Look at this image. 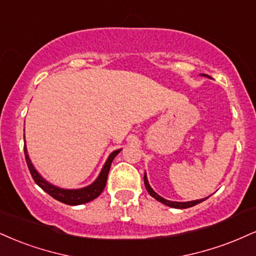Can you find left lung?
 Returning a JSON list of instances; mask_svg holds the SVG:
<instances>
[{
    "instance_id": "obj_1",
    "label": "left lung",
    "mask_w": 256,
    "mask_h": 256,
    "mask_svg": "<svg viewBox=\"0 0 256 256\" xmlns=\"http://www.w3.org/2000/svg\"><path fill=\"white\" fill-rule=\"evenodd\" d=\"M202 76H206V78H210V76L205 75V74H202ZM144 184H146V190H148V192H149V194L152 196V198H155L156 200H158V202H162V204L169 206V208H192V206H194V205H196V204H200V202H204V200L208 199V196H208V198L192 200V202H172V200H167V199L162 198L161 196H158V193H156L155 190H154L152 188V186H150L149 181H148L146 173H144Z\"/></svg>"
}]
</instances>
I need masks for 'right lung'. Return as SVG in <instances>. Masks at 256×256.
Wrapping results in <instances>:
<instances>
[{
  "instance_id": "1",
  "label": "right lung",
  "mask_w": 256,
  "mask_h": 256,
  "mask_svg": "<svg viewBox=\"0 0 256 256\" xmlns=\"http://www.w3.org/2000/svg\"><path fill=\"white\" fill-rule=\"evenodd\" d=\"M24 158H26L27 166H28L30 173L32 175L33 180L36 181V184H38L42 190H45L48 194H50L52 198H54L60 202H64V204L66 205L86 204V202H92V200H94L95 198H98V196L102 193L104 186H106L107 176H108V172L113 160H114L116 156L118 155L120 152H122V149H118L110 154V156L107 158L106 162H104V164L102 166V169H101V172L98 173V178H95L90 184H88V186L86 187H82V188L68 190V188H62V187H58L56 184L48 182L46 178H42V175L39 174V172L36 170L34 166H33L32 161H30L28 152H27L26 143H24Z\"/></svg>"
}]
</instances>
